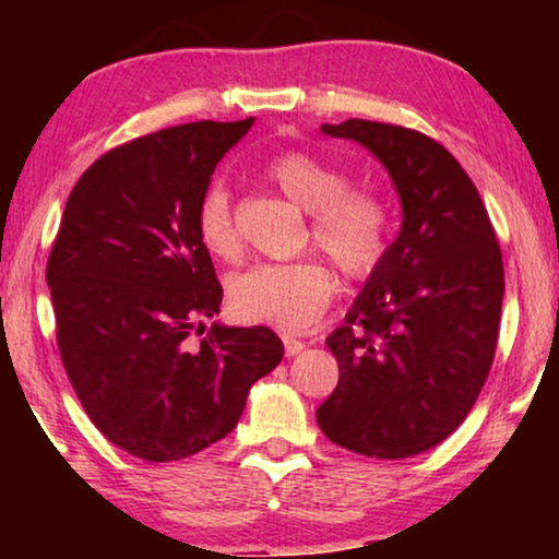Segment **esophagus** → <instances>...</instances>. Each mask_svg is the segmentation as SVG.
Returning <instances> with one entry per match:
<instances>
[{
    "label": "esophagus",
    "mask_w": 559,
    "mask_h": 559,
    "mask_svg": "<svg viewBox=\"0 0 559 559\" xmlns=\"http://www.w3.org/2000/svg\"><path fill=\"white\" fill-rule=\"evenodd\" d=\"M282 343H285L287 356H297L305 348V343L300 338H293V335H282Z\"/></svg>",
    "instance_id": "1"
}]
</instances>
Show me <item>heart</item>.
<instances>
[{
    "mask_svg": "<svg viewBox=\"0 0 559 559\" xmlns=\"http://www.w3.org/2000/svg\"><path fill=\"white\" fill-rule=\"evenodd\" d=\"M266 178L312 216L310 239L350 280H369L384 264L392 241V211L369 188H348L346 173L308 152H285L266 167ZM198 241L211 257H241L226 188L205 190L195 211ZM228 308L243 323L305 331L323 316L335 295V277L316 259L289 264H254L226 285Z\"/></svg>",
    "mask_w": 559,
    "mask_h": 559,
    "instance_id": "heart-1",
    "label": "heart"
}]
</instances>
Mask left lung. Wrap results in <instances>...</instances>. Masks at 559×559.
<instances>
[{"label": "left lung", "instance_id": "8db88e82", "mask_svg": "<svg viewBox=\"0 0 559 559\" xmlns=\"http://www.w3.org/2000/svg\"><path fill=\"white\" fill-rule=\"evenodd\" d=\"M323 132L384 163L404 221L346 323L328 335L341 373L316 417L335 445L400 461L445 440L486 384L501 323V249L468 173L432 136L366 119Z\"/></svg>", "mask_w": 559, "mask_h": 559}]
</instances>
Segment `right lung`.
Masks as SVG:
<instances>
[{"instance_id":"add662e5","label":"right lung","mask_w":559,"mask_h":559,"mask_svg":"<svg viewBox=\"0 0 559 559\" xmlns=\"http://www.w3.org/2000/svg\"><path fill=\"white\" fill-rule=\"evenodd\" d=\"M254 124L190 121L119 144L68 195L48 257L60 361L98 430L150 463L195 455L239 423L285 356L264 325H211L224 287L195 211L218 159Z\"/></svg>"}]
</instances>
